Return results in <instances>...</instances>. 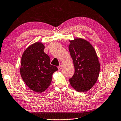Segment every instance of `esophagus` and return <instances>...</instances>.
I'll use <instances>...</instances> for the list:
<instances>
[{
    "mask_svg": "<svg viewBox=\"0 0 121 121\" xmlns=\"http://www.w3.org/2000/svg\"><path fill=\"white\" fill-rule=\"evenodd\" d=\"M57 68H58V69L59 70H60L61 69V68H62V66H61V65H60V66H59L57 67Z\"/></svg>",
    "mask_w": 121,
    "mask_h": 121,
    "instance_id": "obj_1",
    "label": "esophagus"
}]
</instances>
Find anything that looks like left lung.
<instances>
[{
    "mask_svg": "<svg viewBox=\"0 0 121 121\" xmlns=\"http://www.w3.org/2000/svg\"><path fill=\"white\" fill-rule=\"evenodd\" d=\"M69 42V51L75 68L74 74L69 80L70 84L76 91H87L99 78L100 65L98 57L93 46L87 40L77 38Z\"/></svg>",
    "mask_w": 121,
    "mask_h": 121,
    "instance_id": "8db88e82",
    "label": "left lung"
}]
</instances>
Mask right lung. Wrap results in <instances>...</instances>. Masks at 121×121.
Returning a JSON list of instances; mask_svg holds the SVG:
<instances>
[{"instance_id": "add662e5", "label": "right lung", "mask_w": 121, "mask_h": 121, "mask_svg": "<svg viewBox=\"0 0 121 121\" xmlns=\"http://www.w3.org/2000/svg\"><path fill=\"white\" fill-rule=\"evenodd\" d=\"M45 46L35 43L30 46L23 53L20 72L26 85L38 93L45 91L51 85L52 75L57 70L50 64V58L43 52Z\"/></svg>"}]
</instances>
